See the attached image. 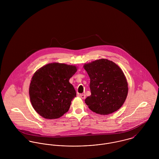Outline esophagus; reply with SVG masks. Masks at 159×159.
I'll use <instances>...</instances> for the list:
<instances>
[{
    "label": "esophagus",
    "instance_id": "34e87169",
    "mask_svg": "<svg viewBox=\"0 0 159 159\" xmlns=\"http://www.w3.org/2000/svg\"><path fill=\"white\" fill-rule=\"evenodd\" d=\"M79 96H80L81 98H83V99H84V98H86V95H85V94H80Z\"/></svg>",
    "mask_w": 159,
    "mask_h": 159
}]
</instances>
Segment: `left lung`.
Wrapping results in <instances>:
<instances>
[{"label": "left lung", "instance_id": "obj_1", "mask_svg": "<svg viewBox=\"0 0 159 159\" xmlns=\"http://www.w3.org/2000/svg\"><path fill=\"white\" fill-rule=\"evenodd\" d=\"M84 68L91 80V95L84 100L89 108L102 115L118 110L124 104L129 90L122 70L106 59L86 64Z\"/></svg>", "mask_w": 159, "mask_h": 159}]
</instances>
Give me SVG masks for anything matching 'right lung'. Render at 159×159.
Instances as JSON below:
<instances>
[{
  "label": "right lung",
  "mask_w": 159,
  "mask_h": 159,
  "mask_svg": "<svg viewBox=\"0 0 159 159\" xmlns=\"http://www.w3.org/2000/svg\"><path fill=\"white\" fill-rule=\"evenodd\" d=\"M75 66L51 63L39 68L32 78L29 96L37 113L45 119H57L70 108L76 93L69 80L76 72Z\"/></svg>",
  "instance_id": "right-lung-1"
}]
</instances>
